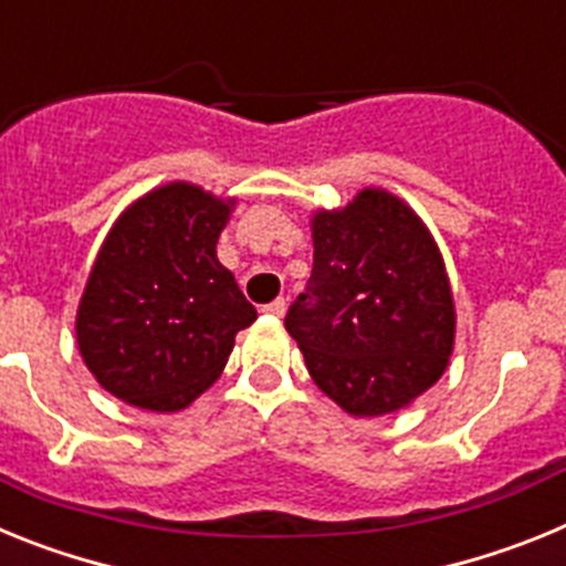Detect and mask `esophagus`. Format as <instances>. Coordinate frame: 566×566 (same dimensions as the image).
<instances>
[{"label": "esophagus", "instance_id": "1", "mask_svg": "<svg viewBox=\"0 0 566 566\" xmlns=\"http://www.w3.org/2000/svg\"><path fill=\"white\" fill-rule=\"evenodd\" d=\"M263 312H266L269 317H283V314H286V300L283 297L272 300V303H266V306H263Z\"/></svg>", "mask_w": 566, "mask_h": 566}]
</instances>
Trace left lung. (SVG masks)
<instances>
[{
  "label": "left lung",
  "instance_id": "1",
  "mask_svg": "<svg viewBox=\"0 0 566 566\" xmlns=\"http://www.w3.org/2000/svg\"><path fill=\"white\" fill-rule=\"evenodd\" d=\"M312 232V277L289 306L286 332L343 411H397L451 357L457 314L442 254L417 214L382 189L317 212Z\"/></svg>",
  "mask_w": 566,
  "mask_h": 566
}]
</instances>
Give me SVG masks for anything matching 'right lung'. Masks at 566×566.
Instances as JSON below:
<instances>
[{
    "mask_svg": "<svg viewBox=\"0 0 566 566\" xmlns=\"http://www.w3.org/2000/svg\"><path fill=\"white\" fill-rule=\"evenodd\" d=\"M229 203L167 184L118 218L90 272L78 352L113 397L181 411L221 377L258 312L214 254Z\"/></svg>",
    "mask_w": 566,
    "mask_h": 566,
    "instance_id": "right-lung-1",
    "label": "right lung"
}]
</instances>
